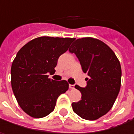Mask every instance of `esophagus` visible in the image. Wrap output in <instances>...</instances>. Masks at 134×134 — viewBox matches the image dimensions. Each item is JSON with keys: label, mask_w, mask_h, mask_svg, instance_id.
<instances>
[{"label": "esophagus", "mask_w": 134, "mask_h": 134, "mask_svg": "<svg viewBox=\"0 0 134 134\" xmlns=\"http://www.w3.org/2000/svg\"><path fill=\"white\" fill-rule=\"evenodd\" d=\"M69 88L70 89H74V85H69Z\"/></svg>", "instance_id": "34e87169"}]
</instances>
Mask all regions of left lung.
I'll return each instance as SVG.
<instances>
[{
  "mask_svg": "<svg viewBox=\"0 0 134 134\" xmlns=\"http://www.w3.org/2000/svg\"><path fill=\"white\" fill-rule=\"evenodd\" d=\"M69 51L76 54L90 77L85 88L75 85L82 95L81 100L72 103L73 110L82 119L98 120L112 109L120 92V63L109 46L92 37L76 40Z\"/></svg>",
  "mask_w": 134,
  "mask_h": 134,
  "instance_id": "obj_1",
  "label": "left lung"
}]
</instances>
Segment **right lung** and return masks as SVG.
<instances>
[{
  "label": "right lung",
  "mask_w": 134,
  "mask_h": 134,
  "mask_svg": "<svg viewBox=\"0 0 134 134\" xmlns=\"http://www.w3.org/2000/svg\"><path fill=\"white\" fill-rule=\"evenodd\" d=\"M74 38L41 36L29 41L18 52L11 69L12 88L21 109L33 118H42L54 110L58 97L69 88L67 81L49 78L59 57Z\"/></svg>",
  "instance_id": "add662e5"
}]
</instances>
